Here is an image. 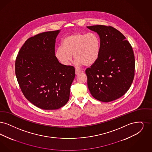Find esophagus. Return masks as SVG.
Masks as SVG:
<instances>
[{"mask_svg":"<svg viewBox=\"0 0 152 152\" xmlns=\"http://www.w3.org/2000/svg\"><path fill=\"white\" fill-rule=\"evenodd\" d=\"M80 73H81V71L80 70H79L78 69H75V74L76 75H78Z\"/></svg>","mask_w":152,"mask_h":152,"instance_id":"esophagus-1","label":"esophagus"}]
</instances>
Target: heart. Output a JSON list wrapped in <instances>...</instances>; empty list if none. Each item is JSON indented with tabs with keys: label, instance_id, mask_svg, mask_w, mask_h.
I'll return each instance as SVG.
<instances>
[{
	"label": "heart",
	"instance_id": "b5f03b06",
	"mask_svg": "<svg viewBox=\"0 0 152 152\" xmlns=\"http://www.w3.org/2000/svg\"><path fill=\"white\" fill-rule=\"evenodd\" d=\"M100 40L96 33H75L62 41V46L56 50L55 56L61 64L69 65L72 57L79 65L91 66L98 59Z\"/></svg>",
	"mask_w": 152,
	"mask_h": 152
}]
</instances>
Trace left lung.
<instances>
[{"label": "left lung", "instance_id": "obj_1", "mask_svg": "<svg viewBox=\"0 0 152 152\" xmlns=\"http://www.w3.org/2000/svg\"><path fill=\"white\" fill-rule=\"evenodd\" d=\"M99 34L98 59L86 70L87 86L95 99L110 102L126 94L134 76L135 59L132 46L126 37L111 26H87Z\"/></svg>", "mask_w": 152, "mask_h": 152}]
</instances>
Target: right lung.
I'll use <instances>...</instances> for the list:
<instances>
[{
  "label": "right lung",
  "instance_id": "add662e5",
  "mask_svg": "<svg viewBox=\"0 0 152 152\" xmlns=\"http://www.w3.org/2000/svg\"><path fill=\"white\" fill-rule=\"evenodd\" d=\"M60 31L39 33L21 48L15 61V74L24 96L34 106L57 110L68 102L75 68L59 63L55 56L56 39Z\"/></svg>",
  "mask_w": 152,
  "mask_h": 152
}]
</instances>
